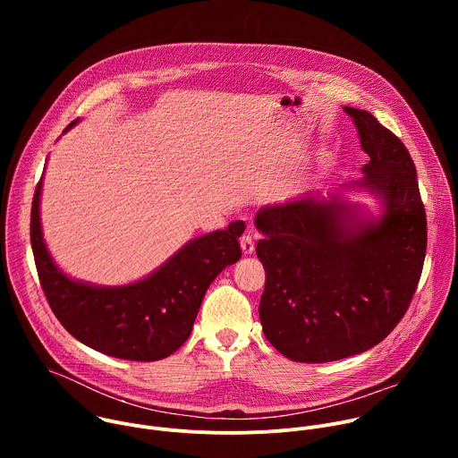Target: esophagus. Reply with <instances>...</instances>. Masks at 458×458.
<instances>
[{
  "mask_svg": "<svg viewBox=\"0 0 458 458\" xmlns=\"http://www.w3.org/2000/svg\"><path fill=\"white\" fill-rule=\"evenodd\" d=\"M241 250H242V253L244 255H251L253 251H255V244H253V237L250 235V232L248 233H244L242 237H241Z\"/></svg>",
  "mask_w": 458,
  "mask_h": 458,
  "instance_id": "esophagus-1",
  "label": "esophagus"
}]
</instances>
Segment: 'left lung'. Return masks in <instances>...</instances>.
<instances>
[{
	"mask_svg": "<svg viewBox=\"0 0 458 458\" xmlns=\"http://www.w3.org/2000/svg\"><path fill=\"white\" fill-rule=\"evenodd\" d=\"M369 161L330 193L306 191L255 214L267 283L259 317L270 344L295 362L362 353L406 313L426 257L415 165L369 112L344 106ZM350 194L376 199L371 213Z\"/></svg>",
	"mask_w": 458,
	"mask_h": 458,
	"instance_id": "obj_1",
	"label": "left lung"
}]
</instances>
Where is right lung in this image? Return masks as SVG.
I'll return each instance as SVG.
<instances>
[{
  "label": "right lung",
  "mask_w": 458,
  "mask_h": 458,
  "mask_svg": "<svg viewBox=\"0 0 458 458\" xmlns=\"http://www.w3.org/2000/svg\"><path fill=\"white\" fill-rule=\"evenodd\" d=\"M72 121L64 132L76 126ZM43 177L34 193L30 242L47 301L72 337L124 360H161L190 337L207 290L241 259L242 221L184 242L148 276L121 286H103L64 274L50 255L41 228Z\"/></svg>",
  "instance_id": "add662e5"
}]
</instances>
